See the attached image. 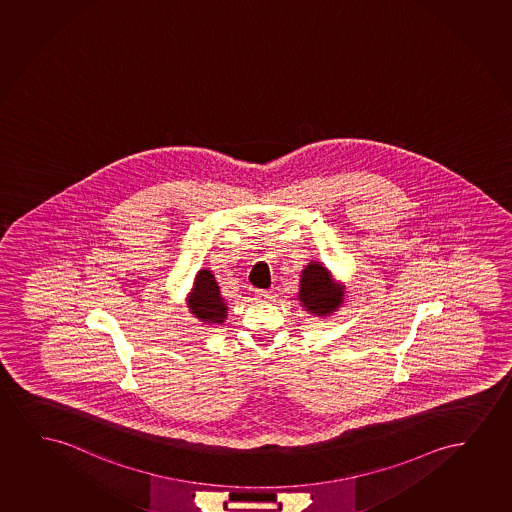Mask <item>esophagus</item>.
Instances as JSON below:
<instances>
[{
	"mask_svg": "<svg viewBox=\"0 0 512 512\" xmlns=\"http://www.w3.org/2000/svg\"><path fill=\"white\" fill-rule=\"evenodd\" d=\"M255 299L259 300V302H267V300L271 299V292L255 290Z\"/></svg>",
	"mask_w": 512,
	"mask_h": 512,
	"instance_id": "1",
	"label": "esophagus"
}]
</instances>
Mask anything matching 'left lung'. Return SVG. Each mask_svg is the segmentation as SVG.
<instances>
[{"instance_id":"8db88e82","label":"left lung","mask_w":512,"mask_h":512,"mask_svg":"<svg viewBox=\"0 0 512 512\" xmlns=\"http://www.w3.org/2000/svg\"><path fill=\"white\" fill-rule=\"evenodd\" d=\"M299 300L306 311L325 318L339 309L344 302V292L326 267L311 262L300 274Z\"/></svg>"}]
</instances>
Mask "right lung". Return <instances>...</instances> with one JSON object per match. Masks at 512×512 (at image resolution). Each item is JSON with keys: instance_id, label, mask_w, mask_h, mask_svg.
I'll list each match as a JSON object with an SVG mask.
<instances>
[{"instance_id": "obj_1", "label": "right lung", "mask_w": 512, "mask_h": 512, "mask_svg": "<svg viewBox=\"0 0 512 512\" xmlns=\"http://www.w3.org/2000/svg\"><path fill=\"white\" fill-rule=\"evenodd\" d=\"M187 304L194 318L200 319L206 325H222L227 318L226 300L222 299L217 279L208 269H201L196 274Z\"/></svg>"}]
</instances>
